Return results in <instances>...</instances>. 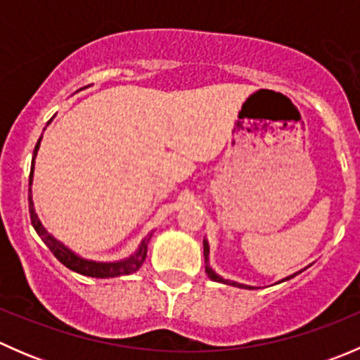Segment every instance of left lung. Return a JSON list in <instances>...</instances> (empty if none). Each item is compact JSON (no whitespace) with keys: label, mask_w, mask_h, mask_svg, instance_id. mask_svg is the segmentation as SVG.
Masks as SVG:
<instances>
[{"label":"left lung","mask_w":360,"mask_h":360,"mask_svg":"<svg viewBox=\"0 0 360 360\" xmlns=\"http://www.w3.org/2000/svg\"><path fill=\"white\" fill-rule=\"evenodd\" d=\"M203 257H205V271H207V275H209V278H212L214 282H221V284H228V285H235V288H244V289H252L250 288V285H244V284H238V282H233V281H226V278H223V277H219V275L216 274V271L212 270V268L209 266V244H207V240L205 238H203ZM296 275V274H294ZM294 275H291V277H288V278H284V281H289V278H292Z\"/></svg>","instance_id":"8db88e82"}]
</instances>
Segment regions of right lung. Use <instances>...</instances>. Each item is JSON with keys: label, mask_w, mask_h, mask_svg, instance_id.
Here are the masks:
<instances>
[{"label": "right lung", "mask_w": 360, "mask_h": 360, "mask_svg": "<svg viewBox=\"0 0 360 360\" xmlns=\"http://www.w3.org/2000/svg\"><path fill=\"white\" fill-rule=\"evenodd\" d=\"M39 143H41V137H39L38 143H36L34 153H32L34 155V157H32V169H34V158L39 150ZM32 169H31V174H29V186L32 184ZM29 214H31V223L32 226H34L36 233H38L39 237H41V240L49 245V249L52 250L53 256H56L64 266H68L69 270L76 271V274H82V275H86V277H96V278L120 277V275H130L134 274V271H137L141 268V264L144 263V259H146L148 242H150L151 235L141 242L137 252L134 254V256H130L129 259L116 261V263H96V261H89L76 256V254L72 252V250H69L66 245H63L59 240H56L52 235L46 233L43 224L39 223L38 216H36L34 212V203H32V198H31V188H29Z\"/></svg>", "instance_id": "1"}]
</instances>
